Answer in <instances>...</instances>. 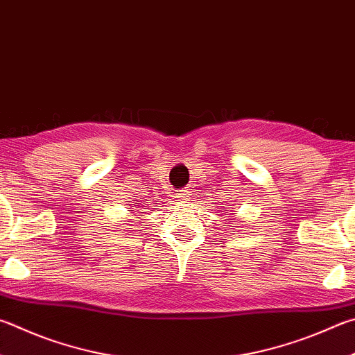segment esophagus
Instances as JSON below:
<instances>
[{
	"label": "esophagus",
	"mask_w": 355,
	"mask_h": 355,
	"mask_svg": "<svg viewBox=\"0 0 355 355\" xmlns=\"http://www.w3.org/2000/svg\"><path fill=\"white\" fill-rule=\"evenodd\" d=\"M175 198H177V202H178V203H188L189 200H191V191H189V189H183V191H180Z\"/></svg>",
	"instance_id": "34e87169"
}]
</instances>
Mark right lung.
<instances>
[{
	"mask_svg": "<svg viewBox=\"0 0 355 355\" xmlns=\"http://www.w3.org/2000/svg\"><path fill=\"white\" fill-rule=\"evenodd\" d=\"M135 202H138V200H135ZM135 207H137V209L135 210ZM138 208H143V209H144V205H141V203H137V205H133V206H132V209H130V211H135V212H139L141 209H138Z\"/></svg>",
	"mask_w": 355,
	"mask_h": 355,
	"instance_id": "right-lung-1",
	"label": "right lung"
}]
</instances>
